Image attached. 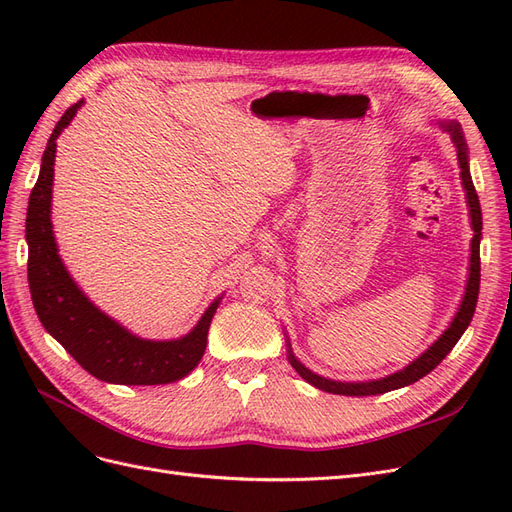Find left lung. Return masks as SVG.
Here are the masks:
<instances>
[{
  "mask_svg": "<svg viewBox=\"0 0 512 512\" xmlns=\"http://www.w3.org/2000/svg\"><path fill=\"white\" fill-rule=\"evenodd\" d=\"M444 128L451 132L453 143L457 147V158H459V168H461V183L466 188L468 194V205H470V218H472V228H474V237H472V256H470V280L466 288V297L461 301L459 312L455 320L451 322V327L444 331V335L433 344L425 354L418 356L414 363H410L406 369L397 371V374L382 378V380H371V382H335L320 378L314 371H309L305 365H301L294 356L290 354V365L299 371V376L305 378L309 384H314L316 389L335 393V395H350V397H365V395H380V393H389L393 389H401V386H408L416 382L418 378L427 376L431 369H436L444 356L455 348L459 342V337L463 331L468 329V324L474 316L476 301H478V286H480V230H483V215H480V203H478V194L474 190V183L470 177V168H468V147L466 141H463V134L459 130L457 123H444Z\"/></svg>",
  "mask_w": 512,
  "mask_h": 512,
  "instance_id": "1",
  "label": "left lung"
}]
</instances>
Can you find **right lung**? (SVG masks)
Listing matches in <instances>:
<instances>
[{
    "instance_id": "add662e5",
    "label": "right lung",
    "mask_w": 512,
    "mask_h": 512,
    "mask_svg": "<svg viewBox=\"0 0 512 512\" xmlns=\"http://www.w3.org/2000/svg\"><path fill=\"white\" fill-rule=\"evenodd\" d=\"M72 104L46 143L38 181L29 196L25 237L29 245L27 280L42 327L64 346L91 376L113 384H168L188 376L203 359L215 301L190 335L175 342H149L104 316L72 282L61 265L51 226V185L57 136L79 111Z\"/></svg>"
}]
</instances>
